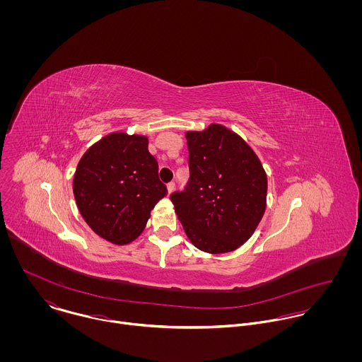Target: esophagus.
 Returning a JSON list of instances; mask_svg holds the SVG:
<instances>
[{
    "label": "esophagus",
    "instance_id": "obj_1",
    "mask_svg": "<svg viewBox=\"0 0 362 362\" xmlns=\"http://www.w3.org/2000/svg\"><path fill=\"white\" fill-rule=\"evenodd\" d=\"M174 188H175V184H174V182H168V184H167V189H168L170 194L174 191Z\"/></svg>",
    "mask_w": 362,
    "mask_h": 362
}]
</instances>
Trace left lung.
<instances>
[{
	"instance_id": "left-lung-1",
	"label": "left lung",
	"mask_w": 362,
	"mask_h": 362,
	"mask_svg": "<svg viewBox=\"0 0 362 362\" xmlns=\"http://www.w3.org/2000/svg\"><path fill=\"white\" fill-rule=\"evenodd\" d=\"M189 181L171 194L189 241L207 254H226L245 244L266 210L267 177L252 148L234 131L210 124L185 134Z\"/></svg>"
}]
</instances>
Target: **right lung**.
I'll list each match as a JSON object with an SVG mask.
<instances>
[{"mask_svg":"<svg viewBox=\"0 0 362 362\" xmlns=\"http://www.w3.org/2000/svg\"><path fill=\"white\" fill-rule=\"evenodd\" d=\"M145 135L111 132L81 157L74 197L88 226L105 241L127 245L136 240L156 204L167 195L158 164Z\"/></svg>","mask_w":362,"mask_h":362,"instance_id":"right-lung-1","label":"right lung"}]
</instances>
